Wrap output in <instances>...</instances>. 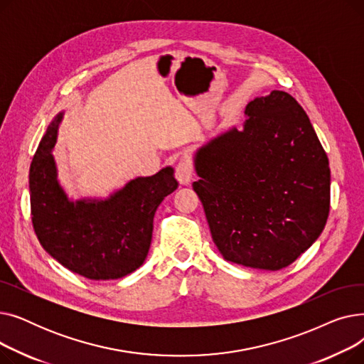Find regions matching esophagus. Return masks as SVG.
Returning a JSON list of instances; mask_svg holds the SVG:
<instances>
[{
  "instance_id": "esophagus-1",
  "label": "esophagus",
  "mask_w": 364,
  "mask_h": 364,
  "mask_svg": "<svg viewBox=\"0 0 364 364\" xmlns=\"http://www.w3.org/2000/svg\"><path fill=\"white\" fill-rule=\"evenodd\" d=\"M193 174H195V168H193V164L192 161H190L188 158H181L180 162L177 164L176 166V177L178 180L180 184H188L190 181H192L193 178Z\"/></svg>"
}]
</instances>
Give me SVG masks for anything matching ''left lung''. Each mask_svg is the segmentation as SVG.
Here are the masks:
<instances>
[{"mask_svg":"<svg viewBox=\"0 0 364 364\" xmlns=\"http://www.w3.org/2000/svg\"><path fill=\"white\" fill-rule=\"evenodd\" d=\"M245 113L243 131L233 128L198 151L193 188L227 261L280 270L326 225L329 159L291 94L273 90Z\"/></svg>","mask_w":364,"mask_h":364,"instance_id":"obj_1","label":"left lung"}]
</instances>
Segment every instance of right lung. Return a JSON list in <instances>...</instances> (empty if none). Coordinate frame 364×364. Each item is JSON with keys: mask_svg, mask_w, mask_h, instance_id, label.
Returning a JSON list of instances; mask_svg holds the SVG:
<instances>
[{"mask_svg": "<svg viewBox=\"0 0 364 364\" xmlns=\"http://www.w3.org/2000/svg\"><path fill=\"white\" fill-rule=\"evenodd\" d=\"M62 113L47 128L31 169V217L44 250L68 270L91 280L124 277L144 262L153 217L178 181L166 166L131 180L107 200L70 202L57 183L51 150Z\"/></svg>", "mask_w": 364, "mask_h": 364, "instance_id": "add662e5", "label": "right lung"}]
</instances>
